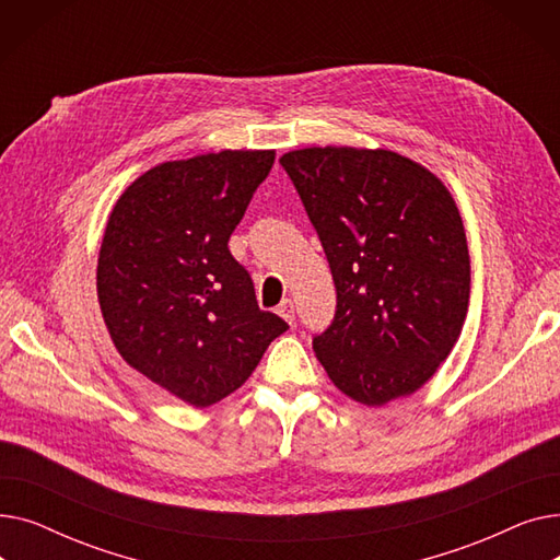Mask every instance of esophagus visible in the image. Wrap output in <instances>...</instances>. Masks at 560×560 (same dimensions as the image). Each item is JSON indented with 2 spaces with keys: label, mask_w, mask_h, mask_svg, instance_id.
Segmentation results:
<instances>
[{
  "label": "esophagus",
  "mask_w": 560,
  "mask_h": 560,
  "mask_svg": "<svg viewBox=\"0 0 560 560\" xmlns=\"http://www.w3.org/2000/svg\"><path fill=\"white\" fill-rule=\"evenodd\" d=\"M277 313L285 319V322H295V304H292V300H283L279 306H277Z\"/></svg>",
  "instance_id": "34e87169"
}]
</instances>
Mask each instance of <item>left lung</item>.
I'll use <instances>...</instances> for the list:
<instances>
[{
	"mask_svg": "<svg viewBox=\"0 0 560 560\" xmlns=\"http://www.w3.org/2000/svg\"><path fill=\"white\" fill-rule=\"evenodd\" d=\"M279 163L336 283V317L313 338L317 361L359 404L413 395L450 357L469 304V252L452 192L390 150L306 147Z\"/></svg>",
	"mask_w": 560,
	"mask_h": 560,
	"instance_id": "left-lung-1",
	"label": "left lung"
}]
</instances>
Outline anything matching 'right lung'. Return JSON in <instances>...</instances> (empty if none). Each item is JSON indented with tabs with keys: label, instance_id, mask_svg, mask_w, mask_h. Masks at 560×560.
<instances>
[{
	"label": "right lung",
	"instance_id": "right-lung-1",
	"mask_svg": "<svg viewBox=\"0 0 560 560\" xmlns=\"http://www.w3.org/2000/svg\"><path fill=\"white\" fill-rule=\"evenodd\" d=\"M275 150L167 161L115 201L97 298L120 357L176 399L206 408L238 390L288 325L260 311L229 252Z\"/></svg>",
	"mask_w": 560,
	"mask_h": 560
}]
</instances>
